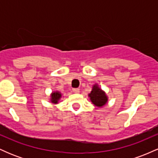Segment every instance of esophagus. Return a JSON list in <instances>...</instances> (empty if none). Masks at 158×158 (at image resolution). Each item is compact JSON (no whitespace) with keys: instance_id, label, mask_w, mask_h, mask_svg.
Masks as SVG:
<instances>
[{"instance_id":"1","label":"esophagus","mask_w":158,"mask_h":158,"mask_svg":"<svg viewBox=\"0 0 158 158\" xmlns=\"http://www.w3.org/2000/svg\"><path fill=\"white\" fill-rule=\"evenodd\" d=\"M73 93L78 94L79 92V88H73Z\"/></svg>"}]
</instances>
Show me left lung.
<instances>
[{"label": "left lung", "instance_id": "8db88e82", "mask_svg": "<svg viewBox=\"0 0 158 158\" xmlns=\"http://www.w3.org/2000/svg\"><path fill=\"white\" fill-rule=\"evenodd\" d=\"M91 102L95 105L96 106L101 107L104 106L107 102V97L100 88L97 85H94L93 90H91L89 94Z\"/></svg>", "mask_w": 158, "mask_h": 158}]
</instances>
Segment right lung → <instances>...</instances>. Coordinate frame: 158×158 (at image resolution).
Segmentation results:
<instances>
[{
  "mask_svg": "<svg viewBox=\"0 0 158 158\" xmlns=\"http://www.w3.org/2000/svg\"><path fill=\"white\" fill-rule=\"evenodd\" d=\"M61 97V94L60 93H59V92H54V93H52V102H54V103H57L58 100H59V99H60Z\"/></svg>",
  "mask_w": 158,
  "mask_h": 158,
  "instance_id": "right-lung-1",
  "label": "right lung"
}]
</instances>
